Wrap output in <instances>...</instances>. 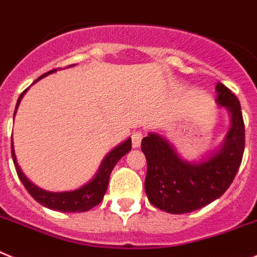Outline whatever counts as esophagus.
I'll use <instances>...</instances> for the list:
<instances>
[{"mask_svg": "<svg viewBox=\"0 0 257 257\" xmlns=\"http://www.w3.org/2000/svg\"><path fill=\"white\" fill-rule=\"evenodd\" d=\"M142 138H143V134H142V132H140V131L134 132V133L132 134V145H133L134 149L140 147L141 142H142Z\"/></svg>", "mask_w": 257, "mask_h": 257, "instance_id": "obj_1", "label": "esophagus"}]
</instances>
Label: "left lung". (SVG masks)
<instances>
[{
    "mask_svg": "<svg viewBox=\"0 0 257 257\" xmlns=\"http://www.w3.org/2000/svg\"><path fill=\"white\" fill-rule=\"evenodd\" d=\"M216 103L226 108L230 128L220 147L198 161H187L160 134L150 133L141 143L147 160L145 191L150 202L170 214H186L218 200L229 188L244 151L241 103L224 84H216Z\"/></svg>",
    "mask_w": 257,
    "mask_h": 257,
    "instance_id": "1",
    "label": "left lung"
}]
</instances>
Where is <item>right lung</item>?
Masks as SVG:
<instances>
[{
  "label": "right lung",
  "mask_w": 257,
  "mask_h": 257,
  "mask_svg": "<svg viewBox=\"0 0 257 257\" xmlns=\"http://www.w3.org/2000/svg\"><path fill=\"white\" fill-rule=\"evenodd\" d=\"M56 70L57 69H55V70H51L48 71V73L43 74L42 77H39L36 82H38L39 79H42L43 77H46L48 74L55 73ZM27 91L28 89H25V91L20 94L18 103H16L14 117H15L16 110L19 107L20 101H22L23 96H24ZM131 150L132 140L128 138V140H125L124 142L120 143V145H117L115 149H112L111 151L108 152V154L103 157L100 168H98V170H97V173L94 174V177L89 180L88 183H85L84 186H82L80 188L74 189V191L50 192L37 187L36 184L32 183L31 180L25 177V174L22 172V169H20L19 164H18V160H16V155L15 151H14V141L13 137H11V155H13L14 165H15L18 177L22 180V183L24 184L25 189H27V191L29 192V195H31L37 202L41 203L42 206L51 210H55V211L62 212L88 211L92 207L98 205V203L102 201L103 195L106 193L108 179H110V174H111L112 169L116 165L117 161H119L124 155L128 154Z\"/></svg>",
  "instance_id": "1"
}]
</instances>
